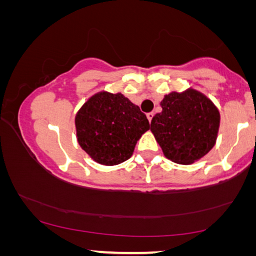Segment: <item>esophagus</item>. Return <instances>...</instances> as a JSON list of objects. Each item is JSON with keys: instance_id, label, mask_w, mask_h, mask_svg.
Masks as SVG:
<instances>
[{"instance_id": "34e87169", "label": "esophagus", "mask_w": 256, "mask_h": 256, "mask_svg": "<svg viewBox=\"0 0 256 256\" xmlns=\"http://www.w3.org/2000/svg\"><path fill=\"white\" fill-rule=\"evenodd\" d=\"M153 117H154V112H148V114H147V118H148L150 123V122H152Z\"/></svg>"}]
</instances>
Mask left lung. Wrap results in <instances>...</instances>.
I'll list each match as a JSON object with an SVG mask.
<instances>
[{"label":"left lung","mask_w":256,"mask_h":256,"mask_svg":"<svg viewBox=\"0 0 256 256\" xmlns=\"http://www.w3.org/2000/svg\"><path fill=\"white\" fill-rule=\"evenodd\" d=\"M162 111L150 122L164 156L190 164L208 154L217 140L220 114L214 102L196 89L172 92L161 100Z\"/></svg>","instance_id":"obj_1"}]
</instances>
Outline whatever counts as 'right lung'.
Segmentation results:
<instances>
[{"label": "right lung", "mask_w": 256, "mask_h": 256, "mask_svg": "<svg viewBox=\"0 0 256 256\" xmlns=\"http://www.w3.org/2000/svg\"><path fill=\"white\" fill-rule=\"evenodd\" d=\"M75 128L78 145L94 161L114 166L131 158L150 123L140 108L123 94L103 90L80 108Z\"/></svg>", "instance_id": "add662e5"}]
</instances>
